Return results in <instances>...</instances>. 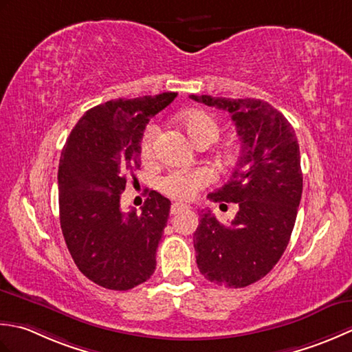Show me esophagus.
Here are the masks:
<instances>
[{
    "label": "esophagus",
    "instance_id": "obj_1",
    "mask_svg": "<svg viewBox=\"0 0 352 352\" xmlns=\"http://www.w3.org/2000/svg\"><path fill=\"white\" fill-rule=\"evenodd\" d=\"M186 210H190L188 205H185V204H173V205H171V208H170V212L175 216V214H179V212L186 211Z\"/></svg>",
    "mask_w": 352,
    "mask_h": 352
}]
</instances>
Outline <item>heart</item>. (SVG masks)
<instances>
[{
	"label": "heart",
	"instance_id": "1",
	"mask_svg": "<svg viewBox=\"0 0 352 352\" xmlns=\"http://www.w3.org/2000/svg\"><path fill=\"white\" fill-rule=\"evenodd\" d=\"M181 121L185 127L186 133L195 144H202V142H211L217 138L220 132V124L217 118L211 116L210 112L192 109L186 111L181 116ZM157 132L156 124H148L141 138V156L147 160L153 153V141ZM212 181V173L206 168L197 170H171L168 175L161 179V188L164 192L175 199L188 200L196 197L197 191L204 188Z\"/></svg>",
	"mask_w": 352,
	"mask_h": 352
}]
</instances>
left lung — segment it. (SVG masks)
Wrapping results in <instances>:
<instances>
[{
    "instance_id": "obj_1",
    "label": "left lung",
    "mask_w": 352,
    "mask_h": 352,
    "mask_svg": "<svg viewBox=\"0 0 352 352\" xmlns=\"http://www.w3.org/2000/svg\"><path fill=\"white\" fill-rule=\"evenodd\" d=\"M228 111L241 150L229 181L208 195L239 204L231 225L206 211L195 232L197 267L208 281L241 289L274 269L289 245L302 196L296 133L281 112L255 98L190 96Z\"/></svg>"
}]
</instances>
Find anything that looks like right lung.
Returning <instances> with one entry per match:
<instances>
[{"instance_id":"add662e5","label":"right lung","mask_w":352,"mask_h":352,"mask_svg":"<svg viewBox=\"0 0 352 352\" xmlns=\"http://www.w3.org/2000/svg\"><path fill=\"white\" fill-rule=\"evenodd\" d=\"M176 92L111 100L86 111L69 133L57 171L60 228L76 266L109 290H131L156 269V249L171 202L156 191L123 211L129 171L141 166V138L150 118Z\"/></svg>"}]
</instances>
